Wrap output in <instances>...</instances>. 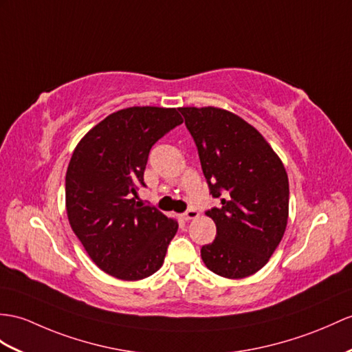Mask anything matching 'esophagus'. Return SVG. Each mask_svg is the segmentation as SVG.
Returning a JSON list of instances; mask_svg holds the SVG:
<instances>
[{
  "mask_svg": "<svg viewBox=\"0 0 352 352\" xmlns=\"http://www.w3.org/2000/svg\"><path fill=\"white\" fill-rule=\"evenodd\" d=\"M197 217H199V212H197L195 209H188L184 215H182V218L185 219V221H190V219H195Z\"/></svg>",
  "mask_w": 352,
  "mask_h": 352,
  "instance_id": "1",
  "label": "esophagus"
}]
</instances>
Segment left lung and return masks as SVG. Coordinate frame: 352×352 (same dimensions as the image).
<instances>
[{"label":"left lung","instance_id":"1","mask_svg":"<svg viewBox=\"0 0 352 352\" xmlns=\"http://www.w3.org/2000/svg\"><path fill=\"white\" fill-rule=\"evenodd\" d=\"M194 137L210 194L219 208L206 212L215 241L201 248L206 267L228 279L263 269L284 237L289 186L284 164L245 119L219 107H181Z\"/></svg>","mask_w":352,"mask_h":352}]
</instances>
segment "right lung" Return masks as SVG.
<instances>
[{
    "label": "right lung",
    "mask_w": 352,
    "mask_h": 352,
    "mask_svg": "<svg viewBox=\"0 0 352 352\" xmlns=\"http://www.w3.org/2000/svg\"><path fill=\"white\" fill-rule=\"evenodd\" d=\"M182 122L173 107H126L77 143L65 175L67 217L91 260L110 276L144 279L164 263L177 221L135 199L151 148Z\"/></svg>",
    "instance_id": "obj_1"
}]
</instances>
